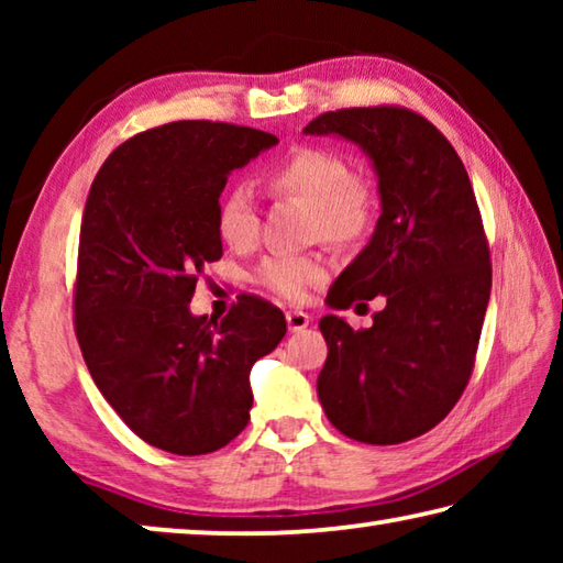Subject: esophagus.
I'll return each mask as SVG.
<instances>
[{
  "label": "esophagus",
  "mask_w": 563,
  "mask_h": 563,
  "mask_svg": "<svg viewBox=\"0 0 563 563\" xmlns=\"http://www.w3.org/2000/svg\"><path fill=\"white\" fill-rule=\"evenodd\" d=\"M285 320H288V330L290 332H300L310 325V318L308 312L302 310H288V316H285Z\"/></svg>",
  "instance_id": "esophagus-1"
}]
</instances>
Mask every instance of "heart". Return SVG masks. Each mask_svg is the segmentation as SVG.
Returning a JSON list of instances; mask_svg holds the SVG:
<instances>
[{
  "mask_svg": "<svg viewBox=\"0 0 563 563\" xmlns=\"http://www.w3.org/2000/svg\"><path fill=\"white\" fill-rule=\"evenodd\" d=\"M273 196L295 198L310 206V233L322 241L360 243L377 221V184L335 148L298 146L265 170ZM218 235L233 251H251L258 241L261 218L253 190L235 184L221 196L216 213ZM330 261L322 253H273L258 263L253 278L285 300L300 302L316 285L325 283Z\"/></svg>",
  "mask_w": 563,
  "mask_h": 563,
  "instance_id": "b5f03b06",
  "label": "heart"
}]
</instances>
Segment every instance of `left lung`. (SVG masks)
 I'll return each instance as SVG.
<instances>
[{"label":"left lung","instance_id":"obj_1","mask_svg":"<svg viewBox=\"0 0 563 563\" xmlns=\"http://www.w3.org/2000/svg\"><path fill=\"white\" fill-rule=\"evenodd\" d=\"M305 133H338L373 158L379 216L373 241L332 285V308L385 298L373 328L320 320L325 415L350 440L399 444L430 432L470 383L492 290L489 241L444 133L393 103L325 111ZM365 305V302H360Z\"/></svg>","mask_w":563,"mask_h":563}]
</instances>
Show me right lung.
Returning <instances> with one entry per match:
<instances>
[{
	"instance_id": "right-lung-1",
	"label": "right lung",
	"mask_w": 563,
	"mask_h": 563,
	"mask_svg": "<svg viewBox=\"0 0 563 563\" xmlns=\"http://www.w3.org/2000/svg\"><path fill=\"white\" fill-rule=\"evenodd\" d=\"M278 144L223 121H170L123 141L93 178L81 218L74 330L93 383L133 434L196 456L245 430L255 360L283 340L285 316L241 295L218 322L190 316L228 174Z\"/></svg>"
}]
</instances>
